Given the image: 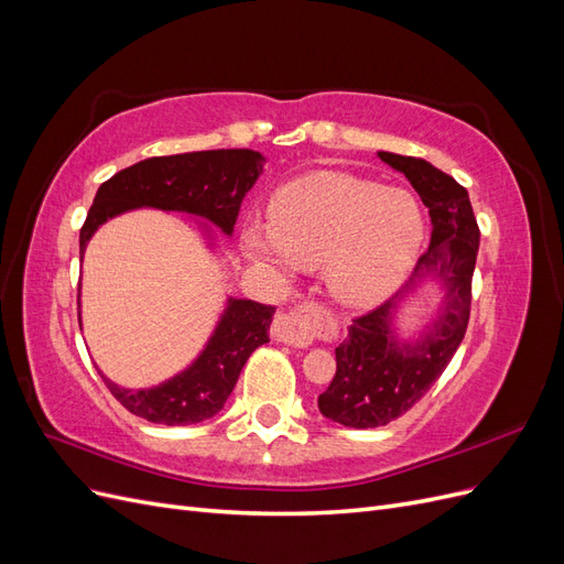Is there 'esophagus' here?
I'll use <instances>...</instances> for the list:
<instances>
[{
	"label": "esophagus",
	"mask_w": 564,
	"mask_h": 564,
	"mask_svg": "<svg viewBox=\"0 0 564 564\" xmlns=\"http://www.w3.org/2000/svg\"><path fill=\"white\" fill-rule=\"evenodd\" d=\"M319 329V311L315 305H299L286 313L275 315L272 319V338L280 344H289L296 348H305L313 344Z\"/></svg>",
	"instance_id": "34e87169"
}]
</instances>
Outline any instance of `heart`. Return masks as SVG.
I'll list each match as a JSON object with an SVG mask.
<instances>
[{
  "label": "heart",
  "instance_id": "heart-1",
  "mask_svg": "<svg viewBox=\"0 0 564 564\" xmlns=\"http://www.w3.org/2000/svg\"><path fill=\"white\" fill-rule=\"evenodd\" d=\"M423 242L414 195L344 172H317L284 185L270 204L268 230L247 232L253 261L278 270L315 268L346 305L388 296Z\"/></svg>",
  "mask_w": 564,
  "mask_h": 564
}]
</instances>
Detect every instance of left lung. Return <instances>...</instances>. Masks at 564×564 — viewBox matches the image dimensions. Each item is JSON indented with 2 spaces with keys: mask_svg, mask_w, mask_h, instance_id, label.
Returning <instances> with one entry per match:
<instances>
[{
  "mask_svg": "<svg viewBox=\"0 0 564 564\" xmlns=\"http://www.w3.org/2000/svg\"><path fill=\"white\" fill-rule=\"evenodd\" d=\"M414 185L429 207L433 235L429 251L400 292L355 317L344 344L336 348V373L317 398L322 416L348 429H379L412 409L452 362L470 317V284L480 247V228L468 191L431 162L379 152ZM425 281L446 289L443 308L414 341H402L391 332L397 303Z\"/></svg>",
  "mask_w": 564,
  "mask_h": 564,
  "instance_id": "left-lung-1",
  "label": "left lung"
}]
</instances>
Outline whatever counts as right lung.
<instances>
[{
  "label": "right lung",
  "mask_w": 564,
  "mask_h": 564,
  "mask_svg": "<svg viewBox=\"0 0 564 564\" xmlns=\"http://www.w3.org/2000/svg\"><path fill=\"white\" fill-rule=\"evenodd\" d=\"M263 164L261 152L240 148L150 158L122 169L98 187L79 230V259L108 218L139 207L193 214L232 235L242 199L261 176ZM272 315V305L228 299L197 360L160 386L129 390L98 373L119 404L150 423L191 425L207 421L224 409L249 355L270 340Z\"/></svg>",
  "instance_id": "add662e5"
}]
</instances>
